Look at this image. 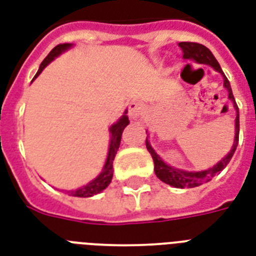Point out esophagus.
<instances>
[{
    "label": "esophagus",
    "mask_w": 256,
    "mask_h": 256,
    "mask_svg": "<svg viewBox=\"0 0 256 256\" xmlns=\"http://www.w3.org/2000/svg\"><path fill=\"white\" fill-rule=\"evenodd\" d=\"M142 110H144V106L138 101H130V106H128V114H130V118L132 120H138L142 114Z\"/></svg>",
    "instance_id": "1"
}]
</instances>
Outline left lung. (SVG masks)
<instances>
[{
	"instance_id": "obj_1",
	"label": "left lung",
	"mask_w": 256,
	"mask_h": 256,
	"mask_svg": "<svg viewBox=\"0 0 256 256\" xmlns=\"http://www.w3.org/2000/svg\"><path fill=\"white\" fill-rule=\"evenodd\" d=\"M179 46L182 48V50H183L184 53V60H192L195 61V62H198V64L210 65V66H212L216 72L220 73L222 76H223V85H224V88L227 89V92H228V98L232 101L234 108L236 110V118H235V138H234L232 148H231V150H230L228 154H227L219 163H216L214 167L208 168V170H204V171H184V170H179V168H174L171 167V166H168V164L156 154L155 150L152 148L150 140H148V136H150V134H146V146L148 152H150V156H152V159H154L156 176H158L162 182H164L166 184H170L172 187L194 188L200 186V184L210 182L214 176L216 175V174H219L223 168H226V166L230 163V160H231V158H232L234 154H235V150H236L238 146V142H239V108H238L236 102H235V98H234L232 89H231L230 81L227 80V77L224 76V73L222 70L220 65H219V62L216 61V58L214 57V54L211 53V50H210L208 48H206L204 45H202V44L196 42H180Z\"/></svg>"
}]
</instances>
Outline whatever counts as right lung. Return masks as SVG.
Segmentation results:
<instances>
[{
    "instance_id": "1",
    "label": "right lung",
    "mask_w": 256,
    "mask_h": 256,
    "mask_svg": "<svg viewBox=\"0 0 256 256\" xmlns=\"http://www.w3.org/2000/svg\"><path fill=\"white\" fill-rule=\"evenodd\" d=\"M72 46V44H60V45H57L56 48H53L52 50H50V53L44 58V61L41 62V65H40L38 72L36 73L34 78H37V77L40 76V73L45 69V66H48V65L50 64L56 57L60 56L61 53L66 52V50L70 49ZM34 78H33V80H34ZM126 112H128L126 110H124V114H122V118L110 126V150H108V156H106V164H104V167H102L100 174H98L94 179L90 180L88 184H85V186L77 188V190L68 191V194H70V196H76V198H90V196L97 195V194L102 192L108 186H110V183L112 182V176H114V170H112V168H114V156H116V154H118V146H120L122 130H124V128H126L128 124H130V118L126 116Z\"/></svg>"
}]
</instances>
